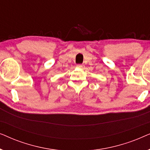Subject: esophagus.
Wrapping results in <instances>:
<instances>
[{
  "label": "esophagus",
  "instance_id": "obj_1",
  "mask_svg": "<svg viewBox=\"0 0 150 150\" xmlns=\"http://www.w3.org/2000/svg\"><path fill=\"white\" fill-rule=\"evenodd\" d=\"M76 67L78 68H80V69H83L84 67H85V65H77Z\"/></svg>",
  "mask_w": 150,
  "mask_h": 150
}]
</instances>
